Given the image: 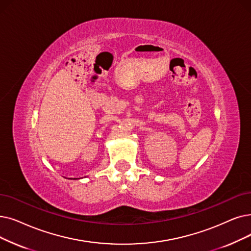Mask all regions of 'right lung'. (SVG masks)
I'll use <instances>...</instances> for the list:
<instances>
[{
    "label": "right lung",
    "instance_id": "right-lung-1",
    "mask_svg": "<svg viewBox=\"0 0 251 251\" xmlns=\"http://www.w3.org/2000/svg\"><path fill=\"white\" fill-rule=\"evenodd\" d=\"M74 179H77V178H74Z\"/></svg>",
    "mask_w": 251,
    "mask_h": 251
}]
</instances>
